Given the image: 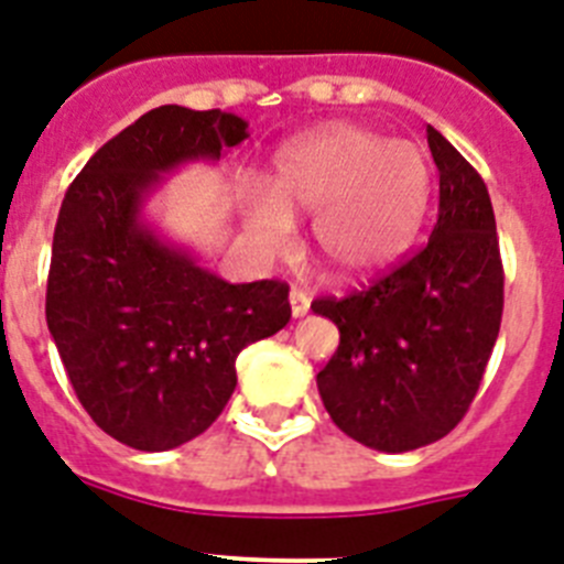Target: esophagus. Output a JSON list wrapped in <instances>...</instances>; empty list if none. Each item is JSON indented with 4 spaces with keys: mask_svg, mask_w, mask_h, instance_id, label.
I'll list each match as a JSON object with an SVG mask.
<instances>
[{
    "mask_svg": "<svg viewBox=\"0 0 564 564\" xmlns=\"http://www.w3.org/2000/svg\"><path fill=\"white\" fill-rule=\"evenodd\" d=\"M307 311H311V293L302 291V288H293V291H291V313L296 318H302Z\"/></svg>",
    "mask_w": 564,
    "mask_h": 564,
    "instance_id": "esophagus-1",
    "label": "esophagus"
}]
</instances>
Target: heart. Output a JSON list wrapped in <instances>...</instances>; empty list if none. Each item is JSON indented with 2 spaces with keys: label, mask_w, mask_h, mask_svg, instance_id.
Wrapping results in <instances>:
<instances>
[{
  "label": "heart",
  "mask_w": 564,
  "mask_h": 564,
  "mask_svg": "<svg viewBox=\"0 0 564 564\" xmlns=\"http://www.w3.org/2000/svg\"><path fill=\"white\" fill-rule=\"evenodd\" d=\"M426 154L361 127H327L276 154L271 186L246 192V226L265 253L291 246L313 217V248L336 276L390 265L410 246L430 203Z\"/></svg>",
  "instance_id": "b5f03b06"
}]
</instances>
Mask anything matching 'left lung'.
<instances>
[{"mask_svg": "<svg viewBox=\"0 0 564 564\" xmlns=\"http://www.w3.org/2000/svg\"><path fill=\"white\" fill-rule=\"evenodd\" d=\"M426 141L441 174L432 237L370 285L311 305L338 327L318 395L344 435L378 452L421 449L455 430L502 322L506 276L486 183L435 127Z\"/></svg>", "mask_w": 564, "mask_h": 564, "instance_id": "1", "label": "left lung"}]
</instances>
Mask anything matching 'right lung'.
<instances>
[{"instance_id":"add662e5","label":"right lung","mask_w":564,"mask_h":564,"mask_svg":"<svg viewBox=\"0 0 564 564\" xmlns=\"http://www.w3.org/2000/svg\"><path fill=\"white\" fill-rule=\"evenodd\" d=\"M246 138L237 115L166 104L104 143L64 194L50 336L87 415L132 449L203 435L237 387L239 352L291 318L285 282L231 285L141 223L161 174L220 161Z\"/></svg>"}]
</instances>
